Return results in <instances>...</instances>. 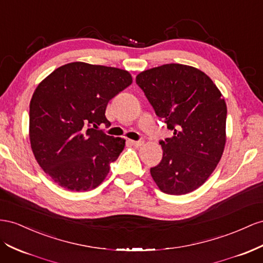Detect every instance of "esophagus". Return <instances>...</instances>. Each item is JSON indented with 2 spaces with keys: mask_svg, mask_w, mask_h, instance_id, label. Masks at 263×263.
I'll return each instance as SVG.
<instances>
[{
  "mask_svg": "<svg viewBox=\"0 0 263 263\" xmlns=\"http://www.w3.org/2000/svg\"><path fill=\"white\" fill-rule=\"evenodd\" d=\"M144 143H145L144 140H130V144H132L133 146H135V147H140V146H143V145H144Z\"/></svg>",
  "mask_w": 263,
  "mask_h": 263,
  "instance_id": "esophagus-1",
  "label": "esophagus"
}]
</instances>
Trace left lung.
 Instances as JSON below:
<instances>
[{
  "label": "left lung",
  "mask_w": 263,
  "mask_h": 263,
  "mask_svg": "<svg viewBox=\"0 0 263 263\" xmlns=\"http://www.w3.org/2000/svg\"><path fill=\"white\" fill-rule=\"evenodd\" d=\"M156 115L173 137L160 140L162 159L151 168L156 184L168 195H186L214 173L226 145L227 105L200 69L165 64L136 76Z\"/></svg>",
  "instance_id": "8db88e82"
}]
</instances>
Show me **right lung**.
Masks as SVG:
<instances>
[{
    "label": "right lung",
    "mask_w": 263,
    "mask_h": 263,
    "mask_svg": "<svg viewBox=\"0 0 263 263\" xmlns=\"http://www.w3.org/2000/svg\"><path fill=\"white\" fill-rule=\"evenodd\" d=\"M133 83L125 69L83 62L56 68L30 103V141L39 165L59 186L88 191L101 184L125 147L98 126L112 97Z\"/></svg>",
    "instance_id": "obj_1"
}]
</instances>
